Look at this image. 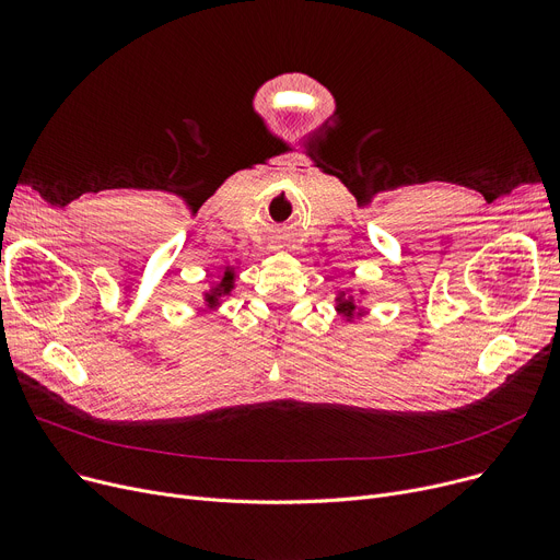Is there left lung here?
<instances>
[{"instance_id":"8db88e82","label":"left lung","mask_w":560,"mask_h":560,"mask_svg":"<svg viewBox=\"0 0 560 560\" xmlns=\"http://www.w3.org/2000/svg\"><path fill=\"white\" fill-rule=\"evenodd\" d=\"M336 311L347 319H354L357 315H363V311H359V306H357V300L347 298V292H342V290L338 292V298H336Z\"/></svg>"}]
</instances>
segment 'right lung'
Returning <instances> with one entry per match:
<instances>
[{"mask_svg": "<svg viewBox=\"0 0 560 560\" xmlns=\"http://www.w3.org/2000/svg\"><path fill=\"white\" fill-rule=\"evenodd\" d=\"M233 281H235V275H233V268H226L222 275H220V281L203 292V304L206 308H215L222 304V300L229 295V292L233 290Z\"/></svg>", "mask_w": 560, "mask_h": 560, "instance_id": "obj_1", "label": "right lung"}]
</instances>
